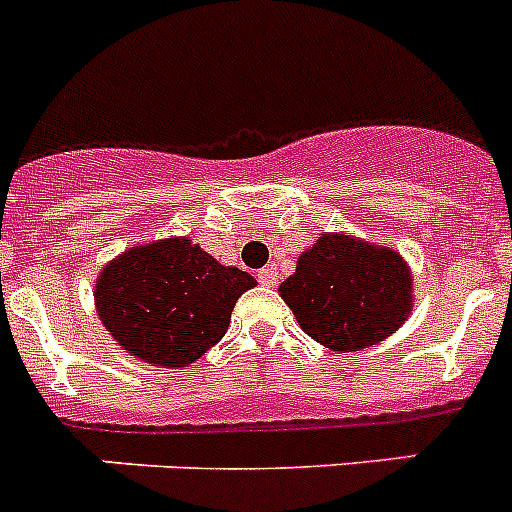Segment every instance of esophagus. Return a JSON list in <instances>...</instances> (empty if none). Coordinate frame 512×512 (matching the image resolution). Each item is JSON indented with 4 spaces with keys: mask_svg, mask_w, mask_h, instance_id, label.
Returning <instances> with one entry per match:
<instances>
[{
    "mask_svg": "<svg viewBox=\"0 0 512 512\" xmlns=\"http://www.w3.org/2000/svg\"><path fill=\"white\" fill-rule=\"evenodd\" d=\"M259 282L264 284V287H277L279 277H277V269L274 266H266V269L259 271Z\"/></svg>",
    "mask_w": 512,
    "mask_h": 512,
    "instance_id": "obj_1",
    "label": "esophagus"
}]
</instances>
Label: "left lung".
<instances>
[{
  "mask_svg": "<svg viewBox=\"0 0 512 512\" xmlns=\"http://www.w3.org/2000/svg\"><path fill=\"white\" fill-rule=\"evenodd\" d=\"M279 295L307 336L341 354L390 338L415 305L408 261L346 233H323L307 246Z\"/></svg>",
  "mask_w": 512,
  "mask_h": 512,
  "instance_id": "1",
  "label": "left lung"
}]
</instances>
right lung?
I'll list each match as a JSON object with an SVG mask.
<instances>
[{
    "label": "right lung",
    "mask_w": 512,
    "mask_h": 512,
    "mask_svg": "<svg viewBox=\"0 0 512 512\" xmlns=\"http://www.w3.org/2000/svg\"><path fill=\"white\" fill-rule=\"evenodd\" d=\"M256 287L243 269L212 259L187 235L140 243L99 271L94 307L125 354L158 369L189 366L230 325L238 297Z\"/></svg>",
    "instance_id": "right-lung-1"
}]
</instances>
